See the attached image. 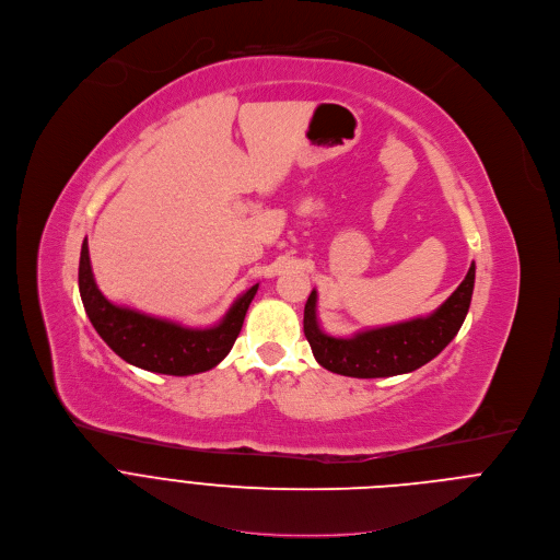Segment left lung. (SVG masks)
<instances>
[{"label":"left lung","instance_id":"8db88e82","mask_svg":"<svg viewBox=\"0 0 560 560\" xmlns=\"http://www.w3.org/2000/svg\"><path fill=\"white\" fill-rule=\"evenodd\" d=\"M476 283V264L454 294L430 316L360 331L351 338H334L320 329L316 316V290L305 303L303 331L316 362L338 375L373 380L421 369L434 360L463 327Z\"/></svg>","mask_w":560,"mask_h":560}]
</instances>
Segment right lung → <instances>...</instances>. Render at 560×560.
I'll return each mask as SVG.
<instances>
[{"mask_svg":"<svg viewBox=\"0 0 560 560\" xmlns=\"http://www.w3.org/2000/svg\"><path fill=\"white\" fill-rule=\"evenodd\" d=\"M78 288L91 325L121 360L150 373L183 377L205 373L229 355L259 285H253L237 296L218 325L207 329L183 327L110 303L95 285L84 240L78 266Z\"/></svg>","mask_w":560,"mask_h":560,"instance_id":"right-lung-1","label":"right lung"}]
</instances>
